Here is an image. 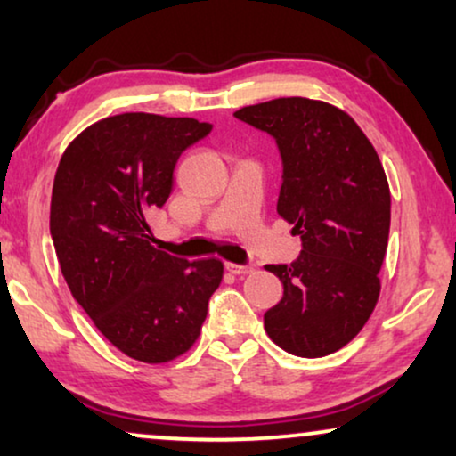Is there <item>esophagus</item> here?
<instances>
[{
	"label": "esophagus",
	"instance_id": "esophagus-1",
	"mask_svg": "<svg viewBox=\"0 0 456 456\" xmlns=\"http://www.w3.org/2000/svg\"><path fill=\"white\" fill-rule=\"evenodd\" d=\"M226 270L230 273H234V276H247V273H253L255 267L253 265H239V264H226Z\"/></svg>",
	"mask_w": 456,
	"mask_h": 456
}]
</instances>
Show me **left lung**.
I'll return each mask as SVG.
<instances>
[{"label":"left lung","mask_w":456,"mask_h":456,"mask_svg":"<svg viewBox=\"0 0 456 456\" xmlns=\"http://www.w3.org/2000/svg\"><path fill=\"white\" fill-rule=\"evenodd\" d=\"M270 133L282 155L278 214L301 234L290 265H265L284 286L265 311L270 338L297 357H323L361 332L379 298L390 189L376 149L346 111L280 97L234 111Z\"/></svg>","instance_id":"8db88e82"}]
</instances>
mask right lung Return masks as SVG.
<instances>
[{
	"label": "right lung",
	"mask_w": 456,
	"mask_h": 456,
	"mask_svg": "<svg viewBox=\"0 0 456 456\" xmlns=\"http://www.w3.org/2000/svg\"><path fill=\"white\" fill-rule=\"evenodd\" d=\"M209 130L195 118L110 116L66 147L55 172L49 230L68 289L118 351L149 365L191 351L224 276L216 257L159 251L147 222L170 197L180 153Z\"/></svg>",
	"instance_id": "obj_1"
}]
</instances>
